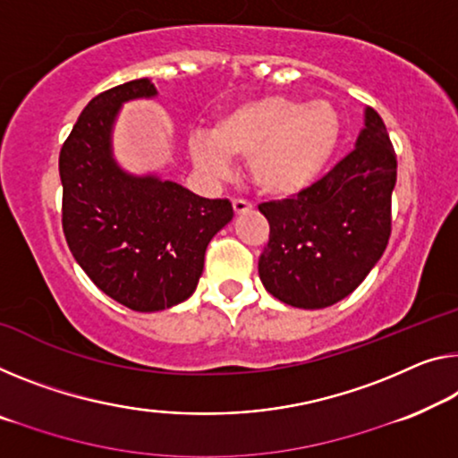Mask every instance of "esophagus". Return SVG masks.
<instances>
[{
  "label": "esophagus",
  "mask_w": 458,
  "mask_h": 458,
  "mask_svg": "<svg viewBox=\"0 0 458 458\" xmlns=\"http://www.w3.org/2000/svg\"><path fill=\"white\" fill-rule=\"evenodd\" d=\"M251 208H253V205H251V202H248V200H243V199H235V200H233V210H235V215L250 213Z\"/></svg>",
  "instance_id": "esophagus-1"
}]
</instances>
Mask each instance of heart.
<instances>
[{
	"label": "heart",
	"mask_w": 458,
	"mask_h": 458,
	"mask_svg": "<svg viewBox=\"0 0 458 458\" xmlns=\"http://www.w3.org/2000/svg\"><path fill=\"white\" fill-rule=\"evenodd\" d=\"M342 137L334 104L288 96H264L233 106L216 118L207 137H192L190 157L210 178L227 174V157L248 161L259 192L294 196L326 172Z\"/></svg>",
	"instance_id": "obj_1"
}]
</instances>
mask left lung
Wrapping results in <instances>:
<instances>
[{
    "label": "left lung",
    "mask_w": 458,
    "mask_h": 458,
    "mask_svg": "<svg viewBox=\"0 0 458 458\" xmlns=\"http://www.w3.org/2000/svg\"><path fill=\"white\" fill-rule=\"evenodd\" d=\"M397 156L377 110L356 149L321 180L284 200L259 205L270 239L258 272L272 297L299 309L342 301L367 278L391 237Z\"/></svg>",
    "instance_id": "left-lung-1"
}]
</instances>
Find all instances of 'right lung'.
Wrapping results in <instances>:
<instances>
[{
    "label": "right lung",
    "mask_w": 458,
    "mask_h": 458,
    "mask_svg": "<svg viewBox=\"0 0 458 458\" xmlns=\"http://www.w3.org/2000/svg\"><path fill=\"white\" fill-rule=\"evenodd\" d=\"M156 94L143 77L91 98L59 153L69 250L102 293L143 313L194 293L208 242L233 219L227 199H202L175 182L118 170L110 153L118 106Z\"/></svg>",
    "instance_id": "add662e5"
}]
</instances>
